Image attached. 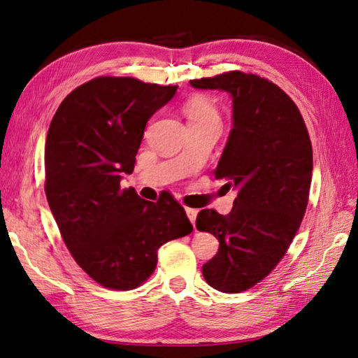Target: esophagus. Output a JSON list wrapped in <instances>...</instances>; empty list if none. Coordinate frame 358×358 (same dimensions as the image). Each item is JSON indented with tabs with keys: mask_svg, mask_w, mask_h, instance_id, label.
<instances>
[{
	"mask_svg": "<svg viewBox=\"0 0 358 358\" xmlns=\"http://www.w3.org/2000/svg\"><path fill=\"white\" fill-rule=\"evenodd\" d=\"M186 214H187V218L191 220V223L195 224V220H196V214H199V210L192 209V208H186Z\"/></svg>",
	"mask_w": 358,
	"mask_h": 358,
	"instance_id": "esophagus-1",
	"label": "esophagus"
}]
</instances>
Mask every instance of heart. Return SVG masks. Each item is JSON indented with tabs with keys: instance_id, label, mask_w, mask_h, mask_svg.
Segmentation results:
<instances>
[{
	"instance_id": "obj_1",
	"label": "heart",
	"mask_w": 358,
	"mask_h": 358,
	"mask_svg": "<svg viewBox=\"0 0 358 358\" xmlns=\"http://www.w3.org/2000/svg\"><path fill=\"white\" fill-rule=\"evenodd\" d=\"M185 112L189 121H201V120H218V112L215 106L203 96H194L186 103Z\"/></svg>"
}]
</instances>
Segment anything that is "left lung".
<instances>
[{
  "instance_id": "left-lung-1",
  "label": "left lung",
  "mask_w": 358,
  "mask_h": 358,
  "mask_svg": "<svg viewBox=\"0 0 358 358\" xmlns=\"http://www.w3.org/2000/svg\"><path fill=\"white\" fill-rule=\"evenodd\" d=\"M189 83L232 98L234 126L214 173L237 196L229 215L200 210L196 229L220 241L215 257L203 264L204 280L217 291L241 292L269 275L299 231L313 146L299 108L273 83L240 71Z\"/></svg>"
}]
</instances>
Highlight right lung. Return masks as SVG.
Here are the masks:
<instances>
[{
    "label": "right lung",
    "instance_id": "obj_1",
    "mask_svg": "<svg viewBox=\"0 0 358 358\" xmlns=\"http://www.w3.org/2000/svg\"><path fill=\"white\" fill-rule=\"evenodd\" d=\"M178 86L98 77L67 95L44 148L45 196L75 262L104 287L127 291L146 281L164 243L192 232L180 203L166 194L146 201L132 173L146 123Z\"/></svg>",
    "mask_w": 358,
    "mask_h": 358
}]
</instances>
